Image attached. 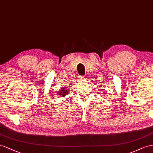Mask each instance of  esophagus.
<instances>
[{
	"label": "esophagus",
	"instance_id": "1",
	"mask_svg": "<svg viewBox=\"0 0 153 153\" xmlns=\"http://www.w3.org/2000/svg\"><path fill=\"white\" fill-rule=\"evenodd\" d=\"M81 79L82 80V81H86V77L85 76H81Z\"/></svg>",
	"mask_w": 153,
	"mask_h": 153
}]
</instances>
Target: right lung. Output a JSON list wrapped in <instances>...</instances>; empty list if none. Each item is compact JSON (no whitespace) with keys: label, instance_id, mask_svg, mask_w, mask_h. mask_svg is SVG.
<instances>
[{"label":"right lung","instance_id":"1","mask_svg":"<svg viewBox=\"0 0 153 153\" xmlns=\"http://www.w3.org/2000/svg\"><path fill=\"white\" fill-rule=\"evenodd\" d=\"M68 86H63L61 88L59 91L58 92V95L60 97H65L68 94Z\"/></svg>","mask_w":153,"mask_h":153}]
</instances>
